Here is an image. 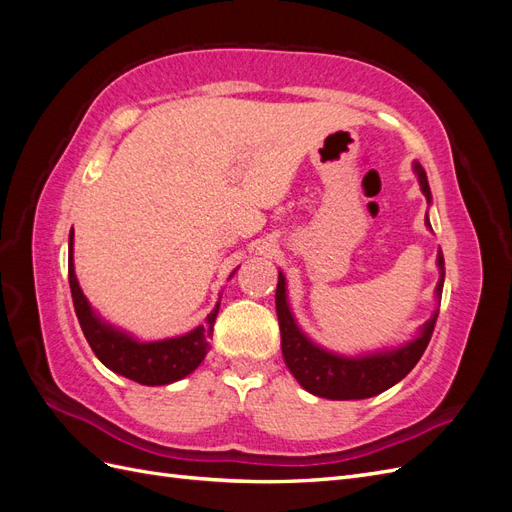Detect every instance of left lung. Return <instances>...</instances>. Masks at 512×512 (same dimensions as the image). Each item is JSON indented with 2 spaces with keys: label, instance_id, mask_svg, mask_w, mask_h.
<instances>
[{
  "label": "left lung",
  "instance_id": "obj_1",
  "mask_svg": "<svg viewBox=\"0 0 512 512\" xmlns=\"http://www.w3.org/2000/svg\"><path fill=\"white\" fill-rule=\"evenodd\" d=\"M414 170L421 181V190L431 200L427 175L421 164H414ZM429 226V220H427ZM438 267H440V280L436 294L442 297L444 286V256L442 250L438 254ZM275 309L277 320H280V333H282V352L288 369L305 391L314 393L318 397L327 399H367L374 397L386 389H391L401 378H406L412 367L421 359L433 327H436L438 312L433 314L421 329V335L412 339L410 344L401 346L397 350L378 352L369 356H359V359H346V356H337L318 348L316 344L301 333V329L294 322L290 307L286 301V280L280 273L275 290Z\"/></svg>",
  "mask_w": 512,
  "mask_h": 512
}]
</instances>
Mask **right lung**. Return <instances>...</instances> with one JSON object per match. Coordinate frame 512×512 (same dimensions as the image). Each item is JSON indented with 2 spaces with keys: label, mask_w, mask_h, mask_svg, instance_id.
Wrapping results in <instances>:
<instances>
[{
  "label": "right lung",
  "mask_w": 512,
  "mask_h": 512,
  "mask_svg": "<svg viewBox=\"0 0 512 512\" xmlns=\"http://www.w3.org/2000/svg\"><path fill=\"white\" fill-rule=\"evenodd\" d=\"M72 237L70 230L68 241V280L76 318H79L85 339L98 359L115 374L130 378L138 384L158 386L170 384L185 378L203 363L209 350V337L213 333V322L218 318L220 303L215 305L213 312L207 316L203 327L190 331L188 335L162 339V342H136L130 335L115 331L111 324L102 322L94 309L89 307L85 294L76 282L74 262H72Z\"/></svg>",
  "instance_id": "obj_1"
}]
</instances>
